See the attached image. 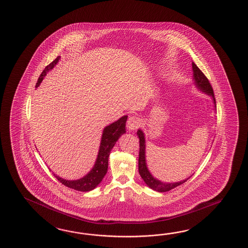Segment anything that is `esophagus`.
<instances>
[{"label":"esophagus","instance_id":"1","mask_svg":"<svg viewBox=\"0 0 248 248\" xmlns=\"http://www.w3.org/2000/svg\"><path fill=\"white\" fill-rule=\"evenodd\" d=\"M141 121L139 117L136 116H130L127 121V127L129 131L136 130L140 126Z\"/></svg>","mask_w":248,"mask_h":248}]
</instances>
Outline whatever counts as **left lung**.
I'll use <instances>...</instances> for the list:
<instances>
[{"label":"left lung","instance_id":"left-lung-1","mask_svg":"<svg viewBox=\"0 0 248 248\" xmlns=\"http://www.w3.org/2000/svg\"><path fill=\"white\" fill-rule=\"evenodd\" d=\"M192 69H193V72H194L193 78H194V81H195V85H196V87L198 89H200L202 92L205 93L206 94L210 95L213 98L214 107L216 108V101H215V97H214L213 87L211 86L207 78L196 66L195 62H192ZM138 136H139V174H140L141 178L144 179V183L147 185L150 188H152L153 190L158 191V192H167V191L171 190L173 188H175L178 186L183 184L187 179H190V177H189V178L184 179L182 181H179V182L165 183V182H161L160 180L155 179V177H153V175L150 173L149 170L147 168L146 160H145V139H144V132L141 129H139L138 130Z\"/></svg>","mask_w":248,"mask_h":248}]
</instances>
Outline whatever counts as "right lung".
Returning a JSON list of instances; mask_svg holds the SVG:
<instances>
[{"instance_id": "add662e5", "label": "right lung", "mask_w": 248, "mask_h": 248, "mask_svg": "<svg viewBox=\"0 0 248 248\" xmlns=\"http://www.w3.org/2000/svg\"><path fill=\"white\" fill-rule=\"evenodd\" d=\"M60 58H61L60 56H58L52 62L49 64L46 67V69L43 70V72L35 85V87H39L41 82L46 76L47 72H49L51 69H53V67L58 63ZM127 119V115L123 116L118 121L109 124V126L104 127L96 161H95V163H94L92 170L87 173L85 177H83L82 179H77V180H67V179H62L57 175L53 174L54 177L62 184L68 186L69 188L75 189V190L87 192V191L94 189L101 183L105 174L107 173L108 159H109L110 151L115 145L118 139L121 138V136H122L124 133H126Z\"/></svg>"}]
</instances>
